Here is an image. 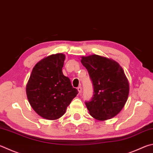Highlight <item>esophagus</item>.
<instances>
[{
	"label": "esophagus",
	"instance_id": "34e87169",
	"mask_svg": "<svg viewBox=\"0 0 153 153\" xmlns=\"http://www.w3.org/2000/svg\"><path fill=\"white\" fill-rule=\"evenodd\" d=\"M77 91H79V93H81V91L82 90V88L81 86H79V87H77Z\"/></svg>",
	"mask_w": 153,
	"mask_h": 153
}]
</instances>
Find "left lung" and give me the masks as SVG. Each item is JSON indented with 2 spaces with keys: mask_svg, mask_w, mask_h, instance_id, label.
Wrapping results in <instances>:
<instances>
[{
  "mask_svg": "<svg viewBox=\"0 0 153 153\" xmlns=\"http://www.w3.org/2000/svg\"><path fill=\"white\" fill-rule=\"evenodd\" d=\"M81 62L92 82V98L85 101L90 114L108 120L120 112L127 101L129 84L124 71L115 61L98 55L82 57Z\"/></svg>",
  "mask_w": 153,
  "mask_h": 153,
  "instance_id": "left-lung-1",
  "label": "left lung"
}]
</instances>
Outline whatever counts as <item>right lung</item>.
Returning a JSON list of instances; mask_svg holds the SVG:
<instances>
[{"mask_svg": "<svg viewBox=\"0 0 153 153\" xmlns=\"http://www.w3.org/2000/svg\"><path fill=\"white\" fill-rule=\"evenodd\" d=\"M65 55H50L33 68L26 92L29 104L36 112L48 120H56L78 93L69 77L63 74Z\"/></svg>", "mask_w": 153, "mask_h": 153, "instance_id": "obj_1", "label": "right lung"}]
</instances>
